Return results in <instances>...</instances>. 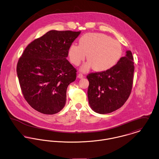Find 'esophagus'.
<instances>
[{"label":"esophagus","mask_w":159,"mask_h":159,"mask_svg":"<svg viewBox=\"0 0 159 159\" xmlns=\"http://www.w3.org/2000/svg\"><path fill=\"white\" fill-rule=\"evenodd\" d=\"M84 77V75L82 74H78V78H79V79H82Z\"/></svg>","instance_id":"esophagus-1"}]
</instances>
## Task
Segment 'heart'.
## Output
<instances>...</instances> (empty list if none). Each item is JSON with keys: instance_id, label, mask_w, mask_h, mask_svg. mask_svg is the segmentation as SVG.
I'll return each mask as SVG.
<instances>
[{"instance_id": "obj_1", "label": "heart", "mask_w": 159, "mask_h": 159, "mask_svg": "<svg viewBox=\"0 0 159 159\" xmlns=\"http://www.w3.org/2000/svg\"><path fill=\"white\" fill-rule=\"evenodd\" d=\"M79 43L69 47L68 56L70 62L77 66L87 55L89 62L82 67V70L93 67L97 72L107 71L118 63L123 53L118 41L102 33H87L80 37Z\"/></svg>"}]
</instances>
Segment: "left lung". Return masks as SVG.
<instances>
[{
  "mask_svg": "<svg viewBox=\"0 0 159 159\" xmlns=\"http://www.w3.org/2000/svg\"><path fill=\"white\" fill-rule=\"evenodd\" d=\"M134 66L131 51L120 58L111 69L88 74V99L96 113L107 114L121 108L128 99L133 88Z\"/></svg>",
  "mask_w": 159,
  "mask_h": 159,
  "instance_id": "obj_1",
  "label": "left lung"
}]
</instances>
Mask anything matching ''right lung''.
Masks as SVG:
<instances>
[{
  "instance_id": "right-lung-1",
  "label": "right lung",
  "mask_w": 159,
  "mask_h": 159,
  "mask_svg": "<svg viewBox=\"0 0 159 159\" xmlns=\"http://www.w3.org/2000/svg\"><path fill=\"white\" fill-rule=\"evenodd\" d=\"M80 33L51 30L31 42L19 58L16 72L23 95L38 112L54 115L64 107L67 88L77 72L66 57Z\"/></svg>"
}]
</instances>
